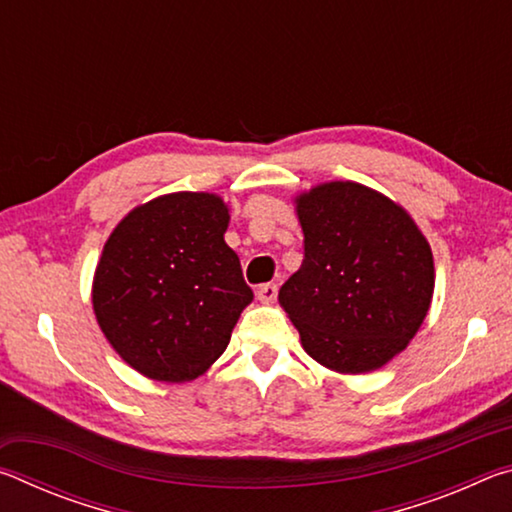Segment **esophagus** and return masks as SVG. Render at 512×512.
Masks as SVG:
<instances>
[{"label": "esophagus", "mask_w": 512, "mask_h": 512, "mask_svg": "<svg viewBox=\"0 0 512 512\" xmlns=\"http://www.w3.org/2000/svg\"><path fill=\"white\" fill-rule=\"evenodd\" d=\"M275 296H277L275 284H262V287L257 289V298H259V302H264V305H271Z\"/></svg>", "instance_id": "esophagus-1"}]
</instances>
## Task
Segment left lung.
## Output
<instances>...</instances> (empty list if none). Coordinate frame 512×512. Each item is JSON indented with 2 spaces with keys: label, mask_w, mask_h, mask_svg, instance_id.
<instances>
[{
  "label": "left lung",
  "mask_w": 512,
  "mask_h": 512,
  "mask_svg": "<svg viewBox=\"0 0 512 512\" xmlns=\"http://www.w3.org/2000/svg\"><path fill=\"white\" fill-rule=\"evenodd\" d=\"M305 259L282 284L311 359L341 375L379 370L429 314L436 268L427 237L393 198L352 180L293 196Z\"/></svg>",
  "instance_id": "8db88e82"
}]
</instances>
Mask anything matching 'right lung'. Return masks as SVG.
<instances>
[{
	"label": "right lung",
	"instance_id": "right-lung-1",
	"mask_svg": "<svg viewBox=\"0 0 512 512\" xmlns=\"http://www.w3.org/2000/svg\"><path fill=\"white\" fill-rule=\"evenodd\" d=\"M219 194L173 192L133 207L101 250L92 309L128 366L164 384L194 381L228 348L253 291L225 244Z\"/></svg>",
	"mask_w": 512,
	"mask_h": 512
}]
</instances>
